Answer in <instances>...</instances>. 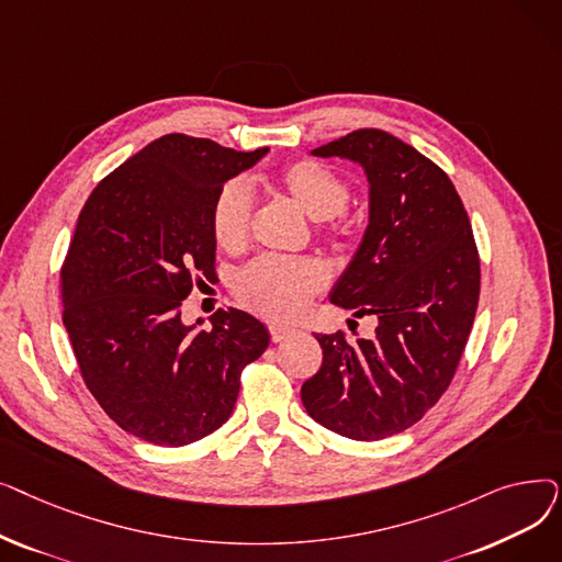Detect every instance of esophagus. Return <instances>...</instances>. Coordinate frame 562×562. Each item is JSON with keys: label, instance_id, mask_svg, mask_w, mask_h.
I'll list each match as a JSON object with an SVG mask.
<instances>
[{"label": "esophagus", "instance_id": "obj_1", "mask_svg": "<svg viewBox=\"0 0 562 562\" xmlns=\"http://www.w3.org/2000/svg\"><path fill=\"white\" fill-rule=\"evenodd\" d=\"M293 333H296V330H293V328H289V326H282V323H271V326H269V335H271V341H282V339H286V337H291Z\"/></svg>", "mask_w": 562, "mask_h": 562}]
</instances>
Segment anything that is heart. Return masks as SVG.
Returning a JSON list of instances; mask_svg holds the SVG:
<instances>
[{
    "label": "heart",
    "instance_id": "b5f03b06",
    "mask_svg": "<svg viewBox=\"0 0 562 562\" xmlns=\"http://www.w3.org/2000/svg\"><path fill=\"white\" fill-rule=\"evenodd\" d=\"M271 184L314 221H326L335 234L350 229L344 210L350 187L335 168L316 159H296L284 164L273 175ZM210 221L218 248L227 252L246 248L252 225V195L248 187L236 180L227 182L212 202ZM326 282V269L316 259L263 255L236 273L234 293L250 312L284 321L301 314Z\"/></svg>",
    "mask_w": 562,
    "mask_h": 562
}]
</instances>
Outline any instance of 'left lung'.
Here are the masks:
<instances>
[{"label": "left lung", "mask_w": 562, "mask_h": 562, "mask_svg": "<svg viewBox=\"0 0 562 562\" xmlns=\"http://www.w3.org/2000/svg\"><path fill=\"white\" fill-rule=\"evenodd\" d=\"M364 166L369 227L330 301L375 316L371 339L314 335L321 369L303 382L310 417L373 441L415 426L451 385L481 293V259L449 175L382 130L312 150Z\"/></svg>", "instance_id": "1"}]
</instances>
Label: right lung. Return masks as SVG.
I'll list each match as a JSON object with an SVG mask.
<instances>
[{
	"label": "right lung",
	"mask_w": 562,
	"mask_h": 562,
	"mask_svg": "<svg viewBox=\"0 0 562 562\" xmlns=\"http://www.w3.org/2000/svg\"><path fill=\"white\" fill-rule=\"evenodd\" d=\"M266 153L166 134L109 172L77 218L64 326L88 392L150 445L184 447L223 426L244 367L269 346L263 323L234 307L212 314V330L182 323L184 299L216 276L212 202Z\"/></svg>",
	"instance_id": "1"
}]
</instances>
